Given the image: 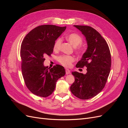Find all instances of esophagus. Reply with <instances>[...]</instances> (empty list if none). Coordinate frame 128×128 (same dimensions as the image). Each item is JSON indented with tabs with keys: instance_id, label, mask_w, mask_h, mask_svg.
<instances>
[{
	"instance_id": "1",
	"label": "esophagus",
	"mask_w": 128,
	"mask_h": 128,
	"mask_svg": "<svg viewBox=\"0 0 128 128\" xmlns=\"http://www.w3.org/2000/svg\"><path fill=\"white\" fill-rule=\"evenodd\" d=\"M66 74H70V70L68 69H66Z\"/></svg>"
}]
</instances>
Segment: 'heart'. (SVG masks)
Wrapping results in <instances>:
<instances>
[{"mask_svg":"<svg viewBox=\"0 0 128 128\" xmlns=\"http://www.w3.org/2000/svg\"><path fill=\"white\" fill-rule=\"evenodd\" d=\"M67 40L70 43L76 48L77 46L79 47L75 48V51L77 54H80L82 52V48L80 46L83 43V39L79 34L75 33H72L69 34L67 36ZM61 44V40L60 38H58L55 41L53 45V50L54 51H58L59 50ZM58 61L59 62L65 67H70L72 63L75 61L74 58L70 56H61L58 58Z\"/></svg>","mask_w":128,"mask_h":128,"instance_id":"1","label":"heart"}]
</instances>
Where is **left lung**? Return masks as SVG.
Segmentation results:
<instances>
[{
    "mask_svg": "<svg viewBox=\"0 0 128 128\" xmlns=\"http://www.w3.org/2000/svg\"><path fill=\"white\" fill-rule=\"evenodd\" d=\"M86 37L88 48L77 68H87L86 74L72 72L75 82L70 89L80 99L86 100L97 95L105 86L111 67V55L106 41L97 31L87 26L74 25Z\"/></svg>",
    "mask_w": 128,
    "mask_h": 128,
    "instance_id": "left-lung-1",
    "label": "left lung"
}]
</instances>
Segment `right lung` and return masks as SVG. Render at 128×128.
<instances>
[{"label": "right lung", "instance_id": "add662e5", "mask_svg": "<svg viewBox=\"0 0 128 128\" xmlns=\"http://www.w3.org/2000/svg\"><path fill=\"white\" fill-rule=\"evenodd\" d=\"M66 29L54 25H42L26 34L21 46L23 77L33 94L47 97L54 91L58 80L64 76V67L56 64L49 69L43 64L45 56L53 53L55 41Z\"/></svg>", "mask_w": 128, "mask_h": 128}]
</instances>
